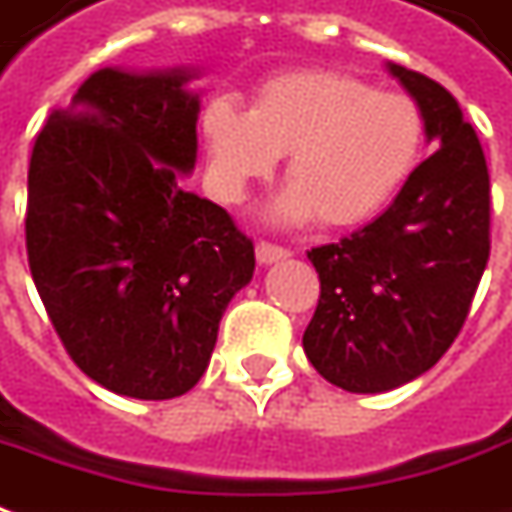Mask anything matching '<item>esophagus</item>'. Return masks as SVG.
<instances>
[{"mask_svg":"<svg viewBox=\"0 0 512 512\" xmlns=\"http://www.w3.org/2000/svg\"><path fill=\"white\" fill-rule=\"evenodd\" d=\"M287 256H290V250L281 248V245H273V242H259V245H256V259H259V264L281 262V259H287Z\"/></svg>","mask_w":512,"mask_h":512,"instance_id":"obj_1","label":"esophagus"}]
</instances>
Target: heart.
Returning a JSON list of instances; mask_svg holds the SVG:
<instances>
[{"instance_id":"heart-1","label":"heart","mask_w":512,"mask_h":512,"mask_svg":"<svg viewBox=\"0 0 512 512\" xmlns=\"http://www.w3.org/2000/svg\"><path fill=\"white\" fill-rule=\"evenodd\" d=\"M208 174L225 202H242L287 154L290 185L273 202L281 225L321 219L360 225L392 200L423 154L420 106L332 70H290L262 81L250 109L219 98L202 112Z\"/></svg>"}]
</instances>
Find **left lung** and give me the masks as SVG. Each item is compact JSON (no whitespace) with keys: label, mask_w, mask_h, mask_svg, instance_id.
<instances>
[{"label":"left lung","mask_w":512,"mask_h":512,"mask_svg":"<svg viewBox=\"0 0 512 512\" xmlns=\"http://www.w3.org/2000/svg\"><path fill=\"white\" fill-rule=\"evenodd\" d=\"M389 72L440 149L375 222L307 253L321 296L304 352L318 375L355 394L397 389L448 352L490 256V177L473 126L428 75L400 64Z\"/></svg>","instance_id":"8db88e82"}]
</instances>
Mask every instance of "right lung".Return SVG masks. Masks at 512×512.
I'll list each match as a JSON object with an SVG mask.
<instances>
[{"mask_svg": "<svg viewBox=\"0 0 512 512\" xmlns=\"http://www.w3.org/2000/svg\"><path fill=\"white\" fill-rule=\"evenodd\" d=\"M188 70L92 72L36 137L27 262L75 366L104 389L171 400L197 386L253 242L185 191L200 95Z\"/></svg>", "mask_w": 512, "mask_h": 512, "instance_id": "1", "label": "right lung"}]
</instances>
